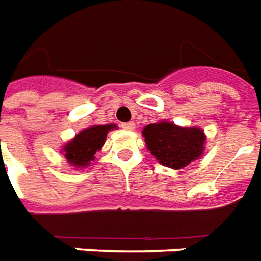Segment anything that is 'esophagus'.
<instances>
[{
  "label": "esophagus",
  "mask_w": 261,
  "mask_h": 261,
  "mask_svg": "<svg viewBox=\"0 0 261 261\" xmlns=\"http://www.w3.org/2000/svg\"><path fill=\"white\" fill-rule=\"evenodd\" d=\"M121 126H122L123 129H126V130H133V129H135V122H133V121H130V122H123L121 123Z\"/></svg>",
  "instance_id": "1"
}]
</instances>
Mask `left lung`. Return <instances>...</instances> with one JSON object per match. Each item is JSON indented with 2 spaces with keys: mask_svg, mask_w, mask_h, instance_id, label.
<instances>
[{
  "mask_svg": "<svg viewBox=\"0 0 261 261\" xmlns=\"http://www.w3.org/2000/svg\"><path fill=\"white\" fill-rule=\"evenodd\" d=\"M143 136L150 153L163 165L184 168L203 153L204 133L199 128H180L171 122L149 123Z\"/></svg>",
  "mask_w": 261,
  "mask_h": 261,
  "instance_id": "8db88e82",
  "label": "left lung"
}]
</instances>
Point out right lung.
<instances>
[{
	"label": "right lung",
	"instance_id": "right-lung-1",
	"mask_svg": "<svg viewBox=\"0 0 261 261\" xmlns=\"http://www.w3.org/2000/svg\"><path fill=\"white\" fill-rule=\"evenodd\" d=\"M111 129H115V125H96L82 130L64 147L65 159L77 168L87 165L102 147Z\"/></svg>",
	"mask_w": 261,
	"mask_h": 261
}]
</instances>
